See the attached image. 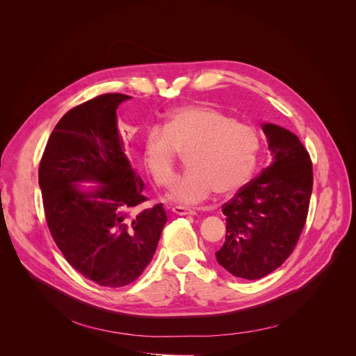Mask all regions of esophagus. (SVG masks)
<instances>
[{"label": "esophagus", "mask_w": 356, "mask_h": 356, "mask_svg": "<svg viewBox=\"0 0 356 356\" xmlns=\"http://www.w3.org/2000/svg\"><path fill=\"white\" fill-rule=\"evenodd\" d=\"M172 212L177 213V215H195V213H196L195 209L188 208V207H184V205H175V207H172Z\"/></svg>", "instance_id": "esophagus-1"}]
</instances>
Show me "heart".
<instances>
[{
    "instance_id": "b5f03b06",
    "label": "heart",
    "mask_w": 356,
    "mask_h": 356,
    "mask_svg": "<svg viewBox=\"0 0 356 356\" xmlns=\"http://www.w3.org/2000/svg\"><path fill=\"white\" fill-rule=\"evenodd\" d=\"M256 127L207 105L174 109L163 127L149 129L143 157L154 184L168 188L175 178L179 154L189 170L175 184L172 197L184 203L205 200L215 191L227 196L252 177L260 151Z\"/></svg>"
}]
</instances>
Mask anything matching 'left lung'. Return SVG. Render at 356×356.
<instances>
[{
    "label": "left lung",
    "mask_w": 356,
    "mask_h": 356,
    "mask_svg": "<svg viewBox=\"0 0 356 356\" xmlns=\"http://www.w3.org/2000/svg\"><path fill=\"white\" fill-rule=\"evenodd\" d=\"M271 165L222 205L226 238L218 263L230 274L259 280L278 268L298 245L312 192V163L300 140L277 124H263Z\"/></svg>",
    "instance_id": "8db88e82"
}]
</instances>
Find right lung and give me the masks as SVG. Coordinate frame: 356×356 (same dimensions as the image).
Returning a JSON list of instances; mask_svg holds the SVG:
<instances>
[{"label": "right lung", "mask_w": 356, "mask_h": 356, "mask_svg": "<svg viewBox=\"0 0 356 356\" xmlns=\"http://www.w3.org/2000/svg\"><path fill=\"white\" fill-rule=\"evenodd\" d=\"M130 96L106 93L70 109L42 154L38 181L57 248L85 278L106 288L136 281L151 263L167 222L163 204L145 203L118 129L116 108ZM103 184L83 194L75 181Z\"/></svg>", "instance_id": "right-lung-1"}]
</instances>
